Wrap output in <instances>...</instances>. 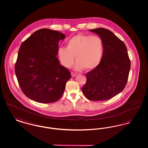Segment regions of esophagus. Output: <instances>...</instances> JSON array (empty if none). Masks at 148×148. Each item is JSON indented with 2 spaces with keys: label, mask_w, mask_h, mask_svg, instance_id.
Instances as JSON below:
<instances>
[{
  "label": "esophagus",
  "mask_w": 148,
  "mask_h": 148,
  "mask_svg": "<svg viewBox=\"0 0 148 148\" xmlns=\"http://www.w3.org/2000/svg\"><path fill=\"white\" fill-rule=\"evenodd\" d=\"M71 77H75V76H77V73H74V72H71Z\"/></svg>",
  "instance_id": "obj_1"
}]
</instances>
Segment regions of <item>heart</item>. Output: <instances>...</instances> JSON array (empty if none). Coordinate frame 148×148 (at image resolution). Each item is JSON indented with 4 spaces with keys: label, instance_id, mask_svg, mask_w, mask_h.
Instances as JSON below:
<instances>
[{
    "label": "heart",
    "instance_id": "heart-1",
    "mask_svg": "<svg viewBox=\"0 0 148 148\" xmlns=\"http://www.w3.org/2000/svg\"><path fill=\"white\" fill-rule=\"evenodd\" d=\"M67 47L58 49L60 61L64 67L71 68L75 57L76 70L83 68L92 71L100 63L103 54V44L98 36L77 34L73 36L67 42Z\"/></svg>",
    "mask_w": 148,
    "mask_h": 148
}]
</instances>
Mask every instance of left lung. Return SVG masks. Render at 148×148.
<instances>
[{
  "label": "left lung",
  "mask_w": 148,
  "mask_h": 148,
  "mask_svg": "<svg viewBox=\"0 0 148 148\" xmlns=\"http://www.w3.org/2000/svg\"><path fill=\"white\" fill-rule=\"evenodd\" d=\"M100 37L103 44L101 62L85 74L86 83L82 88L86 98L103 101L119 94L127 84L130 61L125 44L110 30L102 28L89 30Z\"/></svg>",
  "instance_id": "left-lung-1"
}]
</instances>
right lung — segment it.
Listing matches in <instances>:
<instances>
[{
    "label": "right lung",
    "instance_id": "add662e5",
    "mask_svg": "<svg viewBox=\"0 0 148 148\" xmlns=\"http://www.w3.org/2000/svg\"><path fill=\"white\" fill-rule=\"evenodd\" d=\"M65 38L61 32L42 29L21 43L15 72L22 92L29 98L47 104L62 97L71 78L56 57L59 42Z\"/></svg>",
    "mask_w": 148,
    "mask_h": 148
}]
</instances>
